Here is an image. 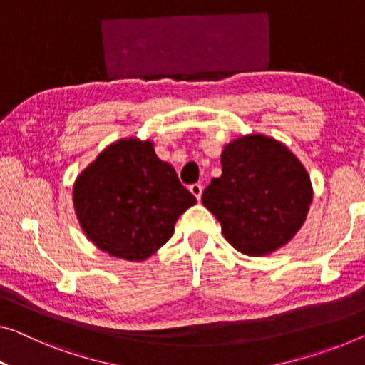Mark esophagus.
<instances>
[{
	"instance_id": "34e87169",
	"label": "esophagus",
	"mask_w": 365,
	"mask_h": 365,
	"mask_svg": "<svg viewBox=\"0 0 365 365\" xmlns=\"http://www.w3.org/2000/svg\"><path fill=\"white\" fill-rule=\"evenodd\" d=\"M190 192H192L195 195V198L200 201L201 200V193H203V187H201L200 183H193V185H190Z\"/></svg>"
}]
</instances>
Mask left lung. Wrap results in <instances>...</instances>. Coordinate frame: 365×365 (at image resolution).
Returning <instances> with one entry per match:
<instances>
[{
  "instance_id": "1",
  "label": "left lung",
  "mask_w": 365,
  "mask_h": 365,
  "mask_svg": "<svg viewBox=\"0 0 365 365\" xmlns=\"http://www.w3.org/2000/svg\"><path fill=\"white\" fill-rule=\"evenodd\" d=\"M221 168L201 201L226 241L252 257L290 242L313 201L312 180L297 155L274 138L247 134L225 145Z\"/></svg>"
}]
</instances>
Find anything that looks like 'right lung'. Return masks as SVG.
<instances>
[{"label": "right lung", "mask_w": 365, "mask_h": 365, "mask_svg": "<svg viewBox=\"0 0 365 365\" xmlns=\"http://www.w3.org/2000/svg\"><path fill=\"white\" fill-rule=\"evenodd\" d=\"M195 203L173 167L157 157L154 143L138 138L108 145L73 183L75 215L86 237L130 262L159 251Z\"/></svg>", "instance_id": "obj_1"}]
</instances>
